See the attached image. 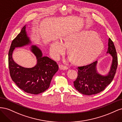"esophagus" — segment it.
<instances>
[{"instance_id":"34e87169","label":"esophagus","mask_w":122,"mask_h":122,"mask_svg":"<svg viewBox=\"0 0 122 122\" xmlns=\"http://www.w3.org/2000/svg\"><path fill=\"white\" fill-rule=\"evenodd\" d=\"M59 68H60V69L63 70H67L68 69V67H67V66H66L65 65H60V66H59Z\"/></svg>"}]
</instances>
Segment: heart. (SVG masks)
I'll return each mask as SVG.
<instances>
[{"mask_svg": "<svg viewBox=\"0 0 122 122\" xmlns=\"http://www.w3.org/2000/svg\"><path fill=\"white\" fill-rule=\"evenodd\" d=\"M69 47V53L76 64H83L92 61L101 52L103 43L99 36L90 30H80L66 35L63 42L55 41L51 46V51L58 57Z\"/></svg>", "mask_w": 122, "mask_h": 122, "instance_id": "heart-1", "label": "heart"}]
</instances>
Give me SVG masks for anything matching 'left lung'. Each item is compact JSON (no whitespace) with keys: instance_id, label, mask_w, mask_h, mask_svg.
Here are the masks:
<instances>
[{"instance_id":"obj_1","label":"left lung","mask_w":122,"mask_h":122,"mask_svg":"<svg viewBox=\"0 0 122 122\" xmlns=\"http://www.w3.org/2000/svg\"><path fill=\"white\" fill-rule=\"evenodd\" d=\"M107 53L113 57L111 69L107 75L102 76L97 73L96 69L97 61L77 68L78 75L74 81V86L79 93L86 95L96 94L104 90L112 82L116 74L118 62L115 46L110 38Z\"/></svg>"}]
</instances>
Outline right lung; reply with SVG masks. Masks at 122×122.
I'll return each mask as SVG.
<instances>
[{
	"mask_svg": "<svg viewBox=\"0 0 122 122\" xmlns=\"http://www.w3.org/2000/svg\"><path fill=\"white\" fill-rule=\"evenodd\" d=\"M25 26L11 43L9 51V68L11 78L20 89L27 93L37 95L49 88L53 75L58 70L56 62L47 56H42L41 51L36 46L31 51L37 59V64L31 68H26L15 63L12 53L15 47L30 43L25 31Z\"/></svg>",
	"mask_w": 122,
	"mask_h": 122,
	"instance_id": "1",
	"label": "right lung"
}]
</instances>
